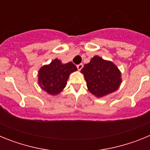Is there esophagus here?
Masks as SVG:
<instances>
[{
  "instance_id": "1",
  "label": "esophagus",
  "mask_w": 150,
  "mask_h": 150,
  "mask_svg": "<svg viewBox=\"0 0 150 150\" xmlns=\"http://www.w3.org/2000/svg\"><path fill=\"white\" fill-rule=\"evenodd\" d=\"M76 67H77L78 71H80V70H81V69L83 67V64H78Z\"/></svg>"
}]
</instances>
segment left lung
Wrapping results in <instances>:
<instances>
[{
  "label": "left lung",
  "mask_w": 150,
  "mask_h": 150,
  "mask_svg": "<svg viewBox=\"0 0 150 150\" xmlns=\"http://www.w3.org/2000/svg\"><path fill=\"white\" fill-rule=\"evenodd\" d=\"M88 91L97 98L116 91L122 83V74L114 63L98 55L91 59L81 70Z\"/></svg>",
  "instance_id": "1"
}]
</instances>
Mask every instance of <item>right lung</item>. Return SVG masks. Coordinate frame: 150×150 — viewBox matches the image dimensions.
<instances>
[{
	"mask_svg": "<svg viewBox=\"0 0 150 150\" xmlns=\"http://www.w3.org/2000/svg\"><path fill=\"white\" fill-rule=\"evenodd\" d=\"M77 71L72 62L63 64L55 59L49 64L40 68L38 72V84L43 91L50 95H57L65 88L71 73Z\"/></svg>",
	"mask_w": 150,
	"mask_h": 150,
	"instance_id": "add662e5",
	"label": "right lung"
}]
</instances>
